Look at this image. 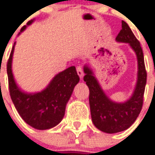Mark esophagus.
Returning a JSON list of instances; mask_svg holds the SVG:
<instances>
[{
	"label": "esophagus",
	"instance_id": "34e87169",
	"mask_svg": "<svg viewBox=\"0 0 155 155\" xmlns=\"http://www.w3.org/2000/svg\"><path fill=\"white\" fill-rule=\"evenodd\" d=\"M76 71H77L78 75L80 76V79H82L83 76H84V71H83L82 68L79 66V67H77V68H76Z\"/></svg>",
	"mask_w": 155,
	"mask_h": 155
}]
</instances>
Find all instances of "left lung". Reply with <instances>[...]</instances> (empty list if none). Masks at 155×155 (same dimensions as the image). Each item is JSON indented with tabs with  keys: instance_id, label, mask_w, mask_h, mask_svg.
Returning a JSON list of instances; mask_svg holds the SVG:
<instances>
[{
	"instance_id": "8db88e82",
	"label": "left lung",
	"mask_w": 155,
	"mask_h": 155,
	"mask_svg": "<svg viewBox=\"0 0 155 155\" xmlns=\"http://www.w3.org/2000/svg\"><path fill=\"white\" fill-rule=\"evenodd\" d=\"M122 29L116 40L128 42L135 51L138 62V78L132 97L122 104L114 103L106 97L92 71L84 67V80L89 88V104L92 120L98 130L108 134H115L127 130L139 115L143 105L147 73L144 56L140 42L125 21H122Z\"/></svg>"
}]
</instances>
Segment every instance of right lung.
Segmentation results:
<instances>
[{"label": "right lung", "mask_w": 155, "mask_h": 155, "mask_svg": "<svg viewBox=\"0 0 155 155\" xmlns=\"http://www.w3.org/2000/svg\"><path fill=\"white\" fill-rule=\"evenodd\" d=\"M33 21H28L27 25ZM25 29L21 27V31ZM14 46L7 62L8 90L13 104L21 117L37 130H48L55 126L63 119L67 102L73 89L80 81L74 66L68 68L54 78L49 86L36 94H26L21 91L13 80L11 63Z\"/></svg>", "instance_id": "1"}]
</instances>
